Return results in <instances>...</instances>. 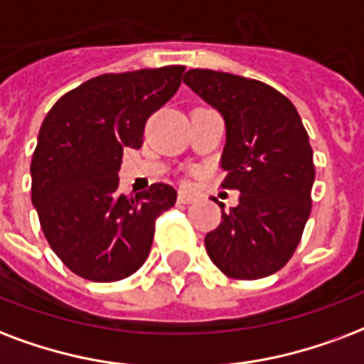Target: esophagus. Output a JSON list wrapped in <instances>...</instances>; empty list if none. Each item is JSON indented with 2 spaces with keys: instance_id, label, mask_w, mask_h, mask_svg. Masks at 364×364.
<instances>
[{
  "instance_id": "34e87169",
  "label": "esophagus",
  "mask_w": 364,
  "mask_h": 364,
  "mask_svg": "<svg viewBox=\"0 0 364 364\" xmlns=\"http://www.w3.org/2000/svg\"><path fill=\"white\" fill-rule=\"evenodd\" d=\"M177 200H179V204H191V202H194V196L191 193H179Z\"/></svg>"
}]
</instances>
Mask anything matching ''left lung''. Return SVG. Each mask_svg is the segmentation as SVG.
I'll return each instance as SVG.
<instances>
[{
	"mask_svg": "<svg viewBox=\"0 0 364 364\" xmlns=\"http://www.w3.org/2000/svg\"><path fill=\"white\" fill-rule=\"evenodd\" d=\"M183 83L225 122L223 187L240 193L204 238L210 259L227 277L254 281L277 273L298 248L311 212L313 151L287 97L250 77L193 68Z\"/></svg>",
	"mask_w": 364,
	"mask_h": 364,
	"instance_id": "8db88e82",
	"label": "left lung"
}]
</instances>
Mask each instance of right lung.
<instances>
[{
    "label": "right lung",
    "mask_w": 364,
    "mask_h": 364,
    "mask_svg": "<svg viewBox=\"0 0 364 364\" xmlns=\"http://www.w3.org/2000/svg\"><path fill=\"white\" fill-rule=\"evenodd\" d=\"M185 66L101 74L68 91L47 112L30 176L32 204L53 252L95 282L137 271L151 252L154 221L177 191L154 183L127 198L118 193L126 149L143 145L146 118L170 101Z\"/></svg>",
    "instance_id": "right-lung-1"
}]
</instances>
